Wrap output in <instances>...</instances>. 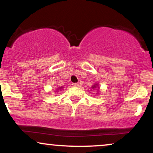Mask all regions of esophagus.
Returning a JSON list of instances; mask_svg holds the SVG:
<instances>
[{
	"label": "esophagus",
	"instance_id": "obj_1",
	"mask_svg": "<svg viewBox=\"0 0 153 153\" xmlns=\"http://www.w3.org/2000/svg\"><path fill=\"white\" fill-rule=\"evenodd\" d=\"M73 86H75V87H78L79 86V84H78V83H75V84H72Z\"/></svg>",
	"mask_w": 153,
	"mask_h": 153
}]
</instances>
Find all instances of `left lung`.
<instances>
[{"instance_id": "8db88e82", "label": "left lung", "mask_w": 153, "mask_h": 153, "mask_svg": "<svg viewBox=\"0 0 153 153\" xmlns=\"http://www.w3.org/2000/svg\"><path fill=\"white\" fill-rule=\"evenodd\" d=\"M91 88H92V89H93V90H95L96 88H98V84H95L93 86H92ZM99 88H98V91H99Z\"/></svg>"}]
</instances>
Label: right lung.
Masks as SVG:
<instances>
[{
  "instance_id": "obj_1",
  "label": "right lung",
  "mask_w": 153,
  "mask_h": 153,
  "mask_svg": "<svg viewBox=\"0 0 153 153\" xmlns=\"http://www.w3.org/2000/svg\"><path fill=\"white\" fill-rule=\"evenodd\" d=\"M62 88H63V87H62V86H61V87H59V88H58V89H57V90H61Z\"/></svg>"
}]
</instances>
